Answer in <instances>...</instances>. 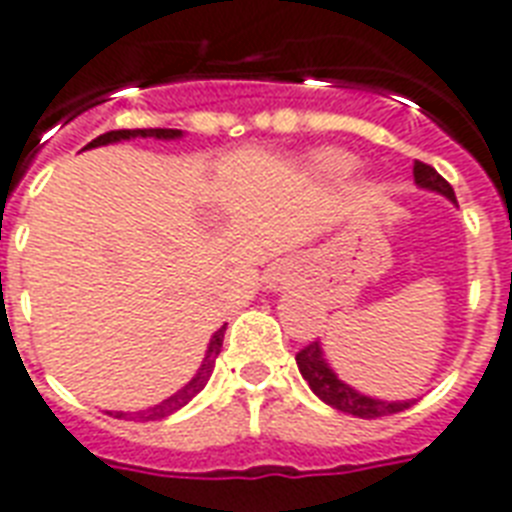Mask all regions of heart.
Masks as SVG:
<instances>
[{"instance_id":"heart-1","label":"heart","mask_w":512,"mask_h":512,"mask_svg":"<svg viewBox=\"0 0 512 512\" xmlns=\"http://www.w3.org/2000/svg\"><path fill=\"white\" fill-rule=\"evenodd\" d=\"M318 164L324 169H332V172H348L353 167V161L345 156V153H334V151H326L318 156Z\"/></svg>"}]
</instances>
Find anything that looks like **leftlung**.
<instances>
[{"label": "left lung", "instance_id": "left-lung-1", "mask_svg": "<svg viewBox=\"0 0 512 512\" xmlns=\"http://www.w3.org/2000/svg\"><path fill=\"white\" fill-rule=\"evenodd\" d=\"M413 178L421 188H429V191H437L443 194L451 202H456V194H453L451 183L437 172L434 167L424 164V161H416L413 164ZM297 367L302 372V378L307 380V386L313 388V394L318 399H324L326 405H332L334 410L340 413H351V416L359 418H380L391 416V413H402L407 407L413 405V399H405V402H383V399H372L367 394H359L356 388H351L345 380H340L334 375V370L326 364L324 351L321 345L310 343L305 345L302 351L297 353Z\"/></svg>", "mask_w": 512, "mask_h": 512}]
</instances>
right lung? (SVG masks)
Returning a JSON list of instances; mask_svg holds the SVG:
<instances>
[{"mask_svg":"<svg viewBox=\"0 0 512 512\" xmlns=\"http://www.w3.org/2000/svg\"><path fill=\"white\" fill-rule=\"evenodd\" d=\"M132 137H156V140H178L183 137L180 129H118V132H105L99 134L96 140H91L86 148H99V145H107V142H121V140H132ZM224 332L226 326H221L218 332L210 337V345H207V353L205 359H202V367L197 370V375L188 380L186 386L180 388L178 394H172L169 399L159 402V405L148 407V410H140L137 418L140 421H156V418H167L172 416L175 410H180L183 405H188L191 399L197 397L199 391L205 388V383L210 380L213 375V367H215V359H218V353H221V345H224ZM118 416H124V413H118Z\"/></svg>","mask_w":512,"mask_h":512,"instance_id":"1","label":"right lung"}]
</instances>
